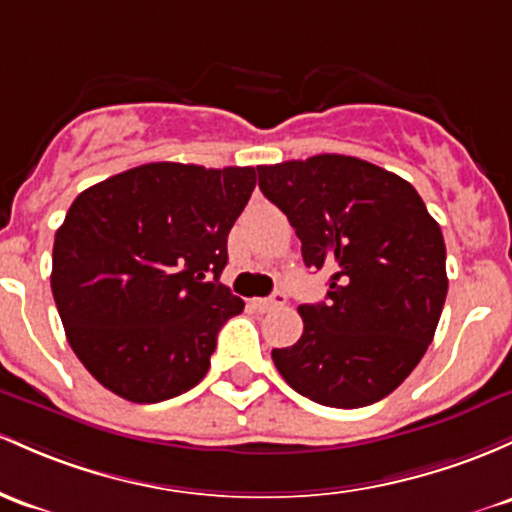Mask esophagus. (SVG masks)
Here are the masks:
<instances>
[{"label": "esophagus", "instance_id": "esophagus-1", "mask_svg": "<svg viewBox=\"0 0 512 512\" xmlns=\"http://www.w3.org/2000/svg\"><path fill=\"white\" fill-rule=\"evenodd\" d=\"M286 303V294L284 291H274L272 296H267V299H255L252 301V306L257 308V311H272V308H279V306H284Z\"/></svg>", "mask_w": 512, "mask_h": 512}]
</instances>
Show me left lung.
I'll use <instances>...</instances> for the list:
<instances>
[{
	"mask_svg": "<svg viewBox=\"0 0 512 512\" xmlns=\"http://www.w3.org/2000/svg\"><path fill=\"white\" fill-rule=\"evenodd\" d=\"M262 194L328 269L323 303H303L296 345L272 350L286 384L330 408H362L406 381L447 296L445 238L406 179L350 155L260 165Z\"/></svg>",
	"mask_w": 512,
	"mask_h": 512,
	"instance_id": "8db88e82",
	"label": "left lung"
}]
</instances>
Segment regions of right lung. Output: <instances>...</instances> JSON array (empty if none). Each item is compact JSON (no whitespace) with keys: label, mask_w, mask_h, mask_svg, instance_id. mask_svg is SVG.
Instances as JSON below:
<instances>
[{"label":"right lung","mask_w":512,"mask_h":512,"mask_svg":"<svg viewBox=\"0 0 512 512\" xmlns=\"http://www.w3.org/2000/svg\"><path fill=\"white\" fill-rule=\"evenodd\" d=\"M255 167H133L72 201L53 245L55 306L104 389L160 403L194 389L218 330L245 308L218 282Z\"/></svg>","instance_id":"right-lung-1"}]
</instances>
